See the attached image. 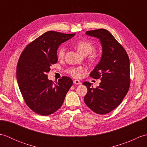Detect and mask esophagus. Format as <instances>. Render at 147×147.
I'll return each mask as SVG.
<instances>
[{"instance_id":"obj_1","label":"esophagus","mask_w":147,"mask_h":147,"mask_svg":"<svg viewBox=\"0 0 147 147\" xmlns=\"http://www.w3.org/2000/svg\"><path fill=\"white\" fill-rule=\"evenodd\" d=\"M73 82L74 84H76V85H81V84H82V82L78 80H74L73 81Z\"/></svg>"}]
</instances>
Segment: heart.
Returning <instances> with one entry per match:
<instances>
[{
  "label": "heart",
  "instance_id": "heart-1",
  "mask_svg": "<svg viewBox=\"0 0 147 147\" xmlns=\"http://www.w3.org/2000/svg\"><path fill=\"white\" fill-rule=\"evenodd\" d=\"M74 47L80 54L83 56H86L90 54V59L92 61H95L98 59V55L96 52H92L95 50V45L89 40H81L74 43ZM65 48L64 46H61L57 51V57L59 59L63 58L65 54ZM85 70L82 66L70 67L67 69L65 72L72 77L78 78L82 76V73Z\"/></svg>",
  "mask_w": 147,
  "mask_h": 147
}]
</instances>
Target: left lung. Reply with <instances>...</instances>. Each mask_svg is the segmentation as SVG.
<instances>
[{"label": "left lung", "mask_w": 147, "mask_h": 147, "mask_svg": "<svg viewBox=\"0 0 147 147\" xmlns=\"http://www.w3.org/2000/svg\"><path fill=\"white\" fill-rule=\"evenodd\" d=\"M86 34L100 40L102 54L99 63L90 74V77L100 78L101 82L95 88L88 82L83 83L88 89L84 101L95 113L105 114L116 108L128 92L129 59L125 49L107 30L88 31Z\"/></svg>", "instance_id": "1"}]
</instances>
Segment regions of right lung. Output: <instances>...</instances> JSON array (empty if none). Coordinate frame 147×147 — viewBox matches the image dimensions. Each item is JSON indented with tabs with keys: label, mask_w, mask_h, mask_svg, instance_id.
Masks as SVG:
<instances>
[{
	"label": "right lung",
	"mask_w": 147,
	"mask_h": 147,
	"mask_svg": "<svg viewBox=\"0 0 147 147\" xmlns=\"http://www.w3.org/2000/svg\"><path fill=\"white\" fill-rule=\"evenodd\" d=\"M74 35L49 31L21 53L16 69L18 86L26 105L36 114L49 115L57 111L73 85L70 78L62 76L54 83L48 79L47 73L57 63L59 46Z\"/></svg>",
	"instance_id": "obj_1"
}]
</instances>
